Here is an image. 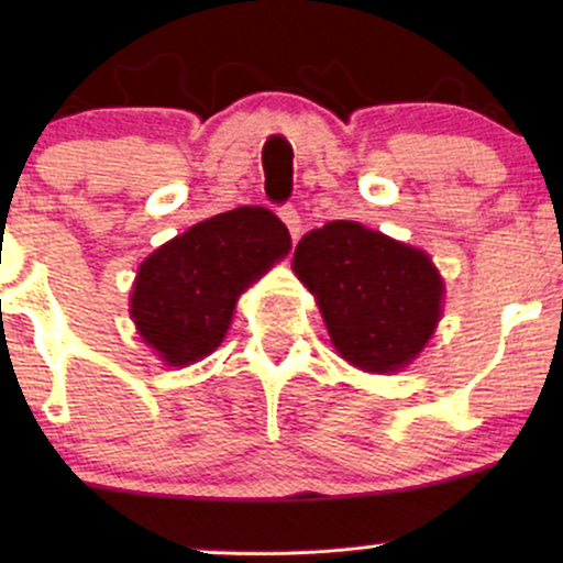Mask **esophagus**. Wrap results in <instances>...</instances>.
Returning <instances> with one entry per match:
<instances>
[{
    "instance_id": "obj_1",
    "label": "esophagus",
    "mask_w": 563,
    "mask_h": 563,
    "mask_svg": "<svg viewBox=\"0 0 563 563\" xmlns=\"http://www.w3.org/2000/svg\"><path fill=\"white\" fill-rule=\"evenodd\" d=\"M277 217L283 219V224H286L288 228V232H290V238H299V232H301V219H299V211L294 209V206H280V209H277Z\"/></svg>"
}]
</instances>
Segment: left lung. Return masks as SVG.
Masks as SVG:
<instances>
[{"instance_id": "left-lung-1", "label": "left lung", "mask_w": 563, "mask_h": 563, "mask_svg": "<svg viewBox=\"0 0 563 563\" xmlns=\"http://www.w3.org/2000/svg\"><path fill=\"white\" fill-rule=\"evenodd\" d=\"M294 273L318 296L341 357L363 371L416 360L442 314L444 286L429 256L346 219L301 238Z\"/></svg>"}]
</instances>
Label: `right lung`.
Masks as SVG:
<instances>
[{"label": "right lung", "mask_w": 563, "mask_h": 563, "mask_svg": "<svg viewBox=\"0 0 563 563\" xmlns=\"http://www.w3.org/2000/svg\"><path fill=\"white\" fill-rule=\"evenodd\" d=\"M288 249L286 224L262 206L203 219L142 262L134 325L169 365L196 363L222 344L238 296Z\"/></svg>", "instance_id": "1"}]
</instances>
